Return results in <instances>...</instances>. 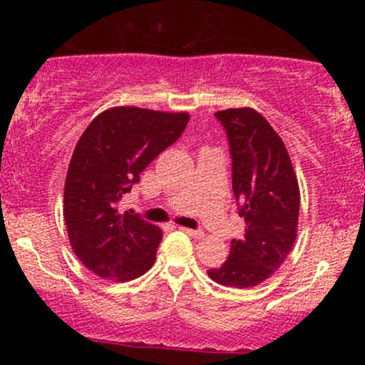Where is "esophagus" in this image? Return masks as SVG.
I'll use <instances>...</instances> for the list:
<instances>
[{
	"label": "esophagus",
	"mask_w": 365,
	"mask_h": 365,
	"mask_svg": "<svg viewBox=\"0 0 365 365\" xmlns=\"http://www.w3.org/2000/svg\"><path fill=\"white\" fill-rule=\"evenodd\" d=\"M180 230H182V232H185L187 235H190L194 238H202L204 237L202 230H192V228H180Z\"/></svg>",
	"instance_id": "34e87169"
}]
</instances>
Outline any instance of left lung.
I'll return each instance as SVG.
<instances>
[{
  "mask_svg": "<svg viewBox=\"0 0 365 365\" xmlns=\"http://www.w3.org/2000/svg\"><path fill=\"white\" fill-rule=\"evenodd\" d=\"M215 116L223 125L232 156V187L245 233L233 238L228 259L209 269L225 287L249 288L274 274L297 238L300 192L282 137L252 108Z\"/></svg>",
  "mask_w": 365,
  "mask_h": 365,
  "instance_id": "obj_1",
  "label": "left lung"
}]
</instances>
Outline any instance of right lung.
Masks as SVG:
<instances>
[{"label": "right lung", "instance_id": "add662e5", "mask_svg": "<svg viewBox=\"0 0 365 365\" xmlns=\"http://www.w3.org/2000/svg\"><path fill=\"white\" fill-rule=\"evenodd\" d=\"M187 123L188 113L118 106L96 116L82 133L66 173L63 216L75 255L92 273L128 282L153 267L161 230L121 211L120 200Z\"/></svg>", "mask_w": 365, "mask_h": 365}]
</instances>
